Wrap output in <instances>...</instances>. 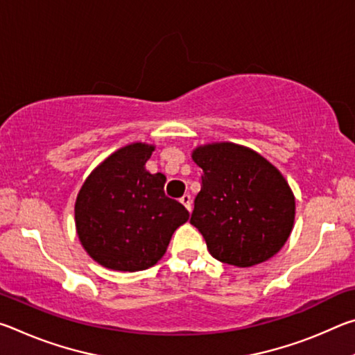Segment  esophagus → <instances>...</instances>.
Listing matches in <instances>:
<instances>
[{"instance_id":"1","label":"esophagus","mask_w":355,"mask_h":355,"mask_svg":"<svg viewBox=\"0 0 355 355\" xmlns=\"http://www.w3.org/2000/svg\"><path fill=\"white\" fill-rule=\"evenodd\" d=\"M180 202L183 203L184 208L188 209V211H191V209H192V200H191V196L189 194H184L182 199H180Z\"/></svg>"}]
</instances>
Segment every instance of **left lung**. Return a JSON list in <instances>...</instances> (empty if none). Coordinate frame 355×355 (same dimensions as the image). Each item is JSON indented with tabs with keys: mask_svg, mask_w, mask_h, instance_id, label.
Masks as SVG:
<instances>
[{
	"mask_svg": "<svg viewBox=\"0 0 355 355\" xmlns=\"http://www.w3.org/2000/svg\"><path fill=\"white\" fill-rule=\"evenodd\" d=\"M203 171L191 224L216 260L248 268L284 248L294 224V196L284 175L248 147L208 144L192 152Z\"/></svg>",
	"mask_w": 355,
	"mask_h": 355,
	"instance_id": "left-lung-1",
	"label": "left lung"
}]
</instances>
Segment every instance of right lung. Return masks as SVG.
Returning <instances> with one entry per match:
<instances>
[{
    "label": "right lung",
    "instance_id": "right-lung-1",
    "mask_svg": "<svg viewBox=\"0 0 355 355\" xmlns=\"http://www.w3.org/2000/svg\"><path fill=\"white\" fill-rule=\"evenodd\" d=\"M155 147L131 144L114 152L84 182L75 203L78 238L101 266L144 271L159 260L177 228L189 218L164 194L166 177L150 173Z\"/></svg>",
    "mask_w": 355,
    "mask_h": 355
}]
</instances>
